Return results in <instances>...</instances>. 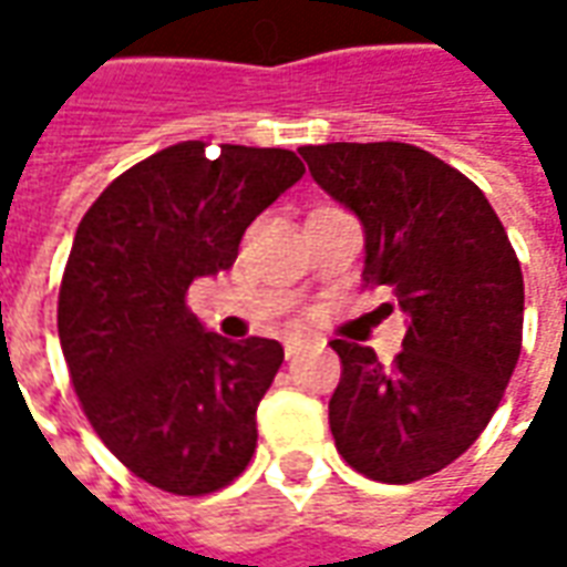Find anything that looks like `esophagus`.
Returning <instances> with one entry per match:
<instances>
[{"label":"esophagus","mask_w":567,"mask_h":567,"mask_svg":"<svg viewBox=\"0 0 567 567\" xmlns=\"http://www.w3.org/2000/svg\"><path fill=\"white\" fill-rule=\"evenodd\" d=\"M303 349H307V340H303V337H288V340H285V355L288 358H295L297 352H303Z\"/></svg>","instance_id":"esophagus-1"}]
</instances>
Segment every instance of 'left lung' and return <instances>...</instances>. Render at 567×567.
<instances>
[{
    "label": "left lung",
    "mask_w": 567,
    "mask_h": 567,
    "mask_svg": "<svg viewBox=\"0 0 567 567\" xmlns=\"http://www.w3.org/2000/svg\"><path fill=\"white\" fill-rule=\"evenodd\" d=\"M300 157L364 227V282L385 285L410 319L392 364L370 346L331 343L343 361L328 404L333 443L358 474L416 483L498 410L523 349L519 260L486 194L416 145L331 142Z\"/></svg>",
    "instance_id": "left-lung-1"
}]
</instances>
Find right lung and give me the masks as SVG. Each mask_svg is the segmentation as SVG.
Masks as SVG:
<instances>
[{
	"label": "right lung",
	"mask_w": 567,
	"mask_h": 567,
	"mask_svg": "<svg viewBox=\"0 0 567 567\" xmlns=\"http://www.w3.org/2000/svg\"><path fill=\"white\" fill-rule=\"evenodd\" d=\"M303 173L295 151L178 142L117 175L81 218L60 346L93 431L151 486L209 495L255 455L282 346L206 331L185 295L234 267L248 224Z\"/></svg>",
	"instance_id": "obj_1"
}]
</instances>
